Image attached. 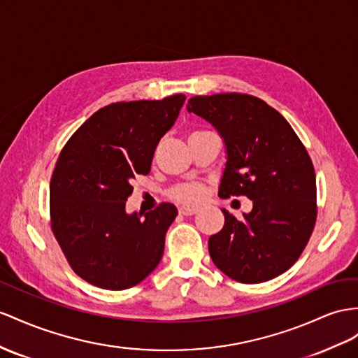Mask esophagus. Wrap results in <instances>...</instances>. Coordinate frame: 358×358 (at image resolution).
Instances as JSON below:
<instances>
[{
    "label": "esophagus",
    "instance_id": "obj_1",
    "mask_svg": "<svg viewBox=\"0 0 358 358\" xmlns=\"http://www.w3.org/2000/svg\"><path fill=\"white\" fill-rule=\"evenodd\" d=\"M178 212L182 216H192V215H195L198 212V208L196 207H189V206H181L178 208Z\"/></svg>",
    "mask_w": 358,
    "mask_h": 358
}]
</instances>
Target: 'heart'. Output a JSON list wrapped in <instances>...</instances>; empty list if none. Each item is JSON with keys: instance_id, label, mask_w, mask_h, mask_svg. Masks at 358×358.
I'll return each instance as SVG.
<instances>
[{"instance_id": "1", "label": "heart", "mask_w": 358, "mask_h": 358, "mask_svg": "<svg viewBox=\"0 0 358 358\" xmlns=\"http://www.w3.org/2000/svg\"><path fill=\"white\" fill-rule=\"evenodd\" d=\"M206 195V189L199 182H185V185H178L171 190V196L178 201V203L185 204H195L199 203Z\"/></svg>"}]
</instances>
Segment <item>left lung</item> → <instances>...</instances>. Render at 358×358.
<instances>
[{
	"label": "left lung",
	"instance_id": "1",
	"mask_svg": "<svg viewBox=\"0 0 358 358\" xmlns=\"http://www.w3.org/2000/svg\"><path fill=\"white\" fill-rule=\"evenodd\" d=\"M187 112L225 142L219 196L252 201L242 219L222 208L225 224L208 239L210 257L239 282L278 277L299 259L316 224V176L306 146L277 110L252 95L194 96Z\"/></svg>",
	"mask_w": 358,
	"mask_h": 358
}]
</instances>
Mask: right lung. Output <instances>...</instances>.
<instances>
[{
    "instance_id": "1",
    "label": "right lung",
    "mask_w": 358,
    "mask_h": 358,
    "mask_svg": "<svg viewBox=\"0 0 358 358\" xmlns=\"http://www.w3.org/2000/svg\"><path fill=\"white\" fill-rule=\"evenodd\" d=\"M185 101L178 94L106 106L63 146L50 182L51 230L71 268L96 287L130 289L162 260L176 206L128 215L125 201Z\"/></svg>"
}]
</instances>
